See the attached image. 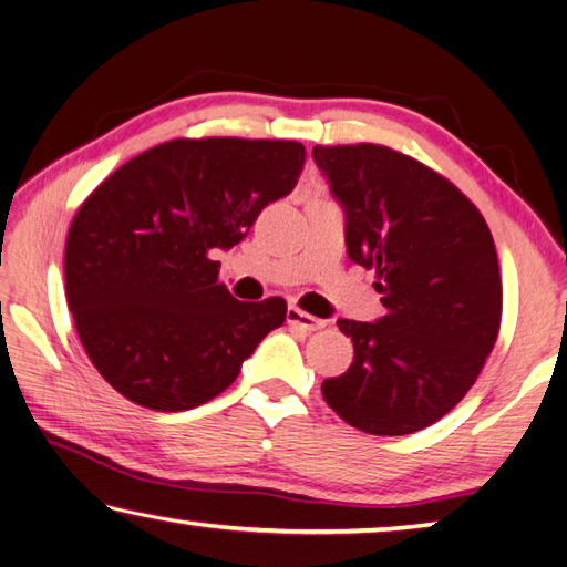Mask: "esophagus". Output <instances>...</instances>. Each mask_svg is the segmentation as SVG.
I'll return each instance as SVG.
<instances>
[{
	"mask_svg": "<svg viewBox=\"0 0 567 567\" xmlns=\"http://www.w3.org/2000/svg\"><path fill=\"white\" fill-rule=\"evenodd\" d=\"M287 324L299 327L302 331H317V329L324 327V321L302 312V309H297V307H287Z\"/></svg>",
	"mask_w": 567,
	"mask_h": 567,
	"instance_id": "34e87169",
	"label": "esophagus"
}]
</instances>
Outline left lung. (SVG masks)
<instances>
[{
    "instance_id": "1",
    "label": "left lung",
    "mask_w": 567,
    "mask_h": 567,
    "mask_svg": "<svg viewBox=\"0 0 567 567\" xmlns=\"http://www.w3.org/2000/svg\"><path fill=\"white\" fill-rule=\"evenodd\" d=\"M343 208L349 258L375 270L385 315L339 319L347 373L321 383L331 410L369 435L437 423L480 375L502 324L489 226L445 176L381 144L312 150Z\"/></svg>"
}]
</instances>
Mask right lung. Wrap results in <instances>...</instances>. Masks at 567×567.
Masks as SVG:
<instances>
[{
  "mask_svg": "<svg viewBox=\"0 0 567 567\" xmlns=\"http://www.w3.org/2000/svg\"><path fill=\"white\" fill-rule=\"evenodd\" d=\"M302 166L290 140H172L85 198L65 240V299L120 395L159 413L208 403L282 327L285 299L238 302L214 258L292 192Z\"/></svg>",
  "mask_w": 567,
  "mask_h": 567,
  "instance_id": "obj_1",
  "label": "right lung"
}]
</instances>
